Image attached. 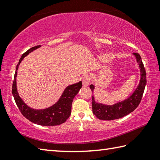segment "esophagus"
Returning a JSON list of instances; mask_svg holds the SVG:
<instances>
[{
    "instance_id": "esophagus-1",
    "label": "esophagus",
    "mask_w": 160,
    "mask_h": 160,
    "mask_svg": "<svg viewBox=\"0 0 160 160\" xmlns=\"http://www.w3.org/2000/svg\"><path fill=\"white\" fill-rule=\"evenodd\" d=\"M91 80V77L89 75H85V76L82 78V85L83 86H88L89 85Z\"/></svg>"
}]
</instances>
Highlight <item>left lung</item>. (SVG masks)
<instances>
[{"instance_id":"obj_1","label":"left lung","mask_w":160,"mask_h":160,"mask_svg":"<svg viewBox=\"0 0 160 160\" xmlns=\"http://www.w3.org/2000/svg\"><path fill=\"white\" fill-rule=\"evenodd\" d=\"M133 55L136 58L137 63H138L140 68V80L138 86L128 98L113 105H105L97 103L94 100V97L92 96V112L100 120L111 121L122 118L133 112L140 103L147 83L146 72L140 54L134 53ZM90 88L92 92L94 91V86L93 85H91Z\"/></svg>"}]
</instances>
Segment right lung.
<instances>
[{
	"mask_svg": "<svg viewBox=\"0 0 160 160\" xmlns=\"http://www.w3.org/2000/svg\"><path fill=\"white\" fill-rule=\"evenodd\" d=\"M40 47L41 46L39 45L29 48L21 56L17 67H16L14 80L12 83V94L14 97L16 104L22 114L31 122L41 126H53L60 125V124L66 122V121L70 116L72 101L82 86L81 81L78 83L73 84V85L68 86L58 101L53 106L44 109H33L29 107L28 105L25 104V103H24L22 99L19 96L17 90L16 77H17V70L19 65L26 56H28L29 53Z\"/></svg>",
	"mask_w": 160,
	"mask_h": 160,
	"instance_id": "1",
	"label": "right lung"
}]
</instances>
